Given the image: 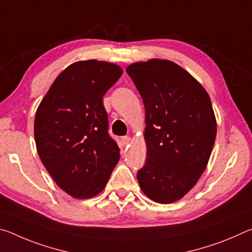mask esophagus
<instances>
[{"label":"esophagus","mask_w":252,"mask_h":252,"mask_svg":"<svg viewBox=\"0 0 252 252\" xmlns=\"http://www.w3.org/2000/svg\"><path fill=\"white\" fill-rule=\"evenodd\" d=\"M122 142L125 143V146H127V144L131 143V138H130V136H123Z\"/></svg>","instance_id":"esophagus-1"}]
</instances>
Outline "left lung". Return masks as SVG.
Listing matches in <instances>:
<instances>
[{
    "label": "left lung",
    "instance_id": "obj_1",
    "mask_svg": "<svg viewBox=\"0 0 252 252\" xmlns=\"http://www.w3.org/2000/svg\"><path fill=\"white\" fill-rule=\"evenodd\" d=\"M146 109L147 161L136 178L158 203L182 199L206 170L217 135L210 96L189 72L169 60L126 67Z\"/></svg>",
    "mask_w": 252,
    "mask_h": 252
}]
</instances>
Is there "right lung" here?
<instances>
[{"label": "right lung", "mask_w": 252, "mask_h": 252, "mask_svg": "<svg viewBox=\"0 0 252 252\" xmlns=\"http://www.w3.org/2000/svg\"><path fill=\"white\" fill-rule=\"evenodd\" d=\"M122 73L116 63L74 62L37 106V153L55 183L75 199L99 194L120 159V149L108 133L103 95Z\"/></svg>", "instance_id": "right-lung-1"}]
</instances>
